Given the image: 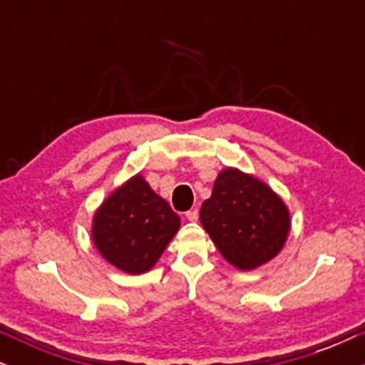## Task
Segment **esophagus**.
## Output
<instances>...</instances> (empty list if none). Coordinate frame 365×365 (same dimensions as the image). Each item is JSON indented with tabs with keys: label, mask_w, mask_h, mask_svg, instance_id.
Listing matches in <instances>:
<instances>
[{
	"label": "esophagus",
	"mask_w": 365,
	"mask_h": 365,
	"mask_svg": "<svg viewBox=\"0 0 365 365\" xmlns=\"http://www.w3.org/2000/svg\"><path fill=\"white\" fill-rule=\"evenodd\" d=\"M185 217L188 221H192V223H194V221L199 220V211H197V209H190V211L185 212Z\"/></svg>",
	"instance_id": "1"
}]
</instances>
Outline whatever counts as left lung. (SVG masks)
<instances>
[{
    "label": "left lung",
    "mask_w": 365,
    "mask_h": 365,
    "mask_svg": "<svg viewBox=\"0 0 365 365\" xmlns=\"http://www.w3.org/2000/svg\"><path fill=\"white\" fill-rule=\"evenodd\" d=\"M200 223L232 266L250 271L276 257L290 232V212L261 180L226 168L200 207Z\"/></svg>",
    "instance_id": "1"
}]
</instances>
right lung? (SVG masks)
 Here are the masks:
<instances>
[{
	"label": "right lung",
	"mask_w": 365,
	"mask_h": 365,
	"mask_svg": "<svg viewBox=\"0 0 365 365\" xmlns=\"http://www.w3.org/2000/svg\"><path fill=\"white\" fill-rule=\"evenodd\" d=\"M180 228V217L140 175L116 188L92 220V240L108 262L128 274L149 271Z\"/></svg>",
	"instance_id": "obj_1"
}]
</instances>
